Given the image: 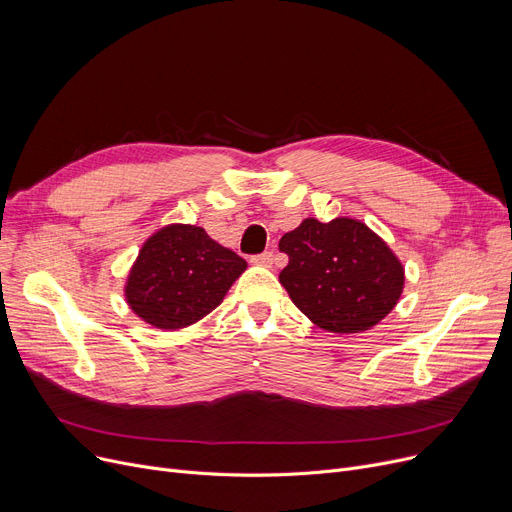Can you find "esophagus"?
Segmentation results:
<instances>
[{"mask_svg":"<svg viewBox=\"0 0 512 512\" xmlns=\"http://www.w3.org/2000/svg\"><path fill=\"white\" fill-rule=\"evenodd\" d=\"M251 263H253V265H261V267H272V263H274V255H272L270 251L259 253V255H253V257H251Z\"/></svg>","mask_w":512,"mask_h":512,"instance_id":"obj_1","label":"esophagus"}]
</instances>
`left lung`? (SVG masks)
I'll use <instances>...</instances> for the list:
<instances>
[{
  "mask_svg": "<svg viewBox=\"0 0 512 512\" xmlns=\"http://www.w3.org/2000/svg\"><path fill=\"white\" fill-rule=\"evenodd\" d=\"M280 282L315 326L336 334L373 328L398 303L405 270L386 242L353 218H307L280 238Z\"/></svg>",
  "mask_w": 512,
  "mask_h": 512,
  "instance_id": "obj_1",
  "label": "left lung"
}]
</instances>
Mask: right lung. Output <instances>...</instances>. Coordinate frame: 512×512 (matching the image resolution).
I'll return each mask as SVG.
<instances>
[{
	"label": "right lung",
	"mask_w": 512,
	"mask_h": 512,
	"mask_svg": "<svg viewBox=\"0 0 512 512\" xmlns=\"http://www.w3.org/2000/svg\"><path fill=\"white\" fill-rule=\"evenodd\" d=\"M247 261L199 226L172 224L139 251L126 280V303L147 324L178 330L218 307Z\"/></svg>",
	"instance_id": "add662e5"
}]
</instances>
